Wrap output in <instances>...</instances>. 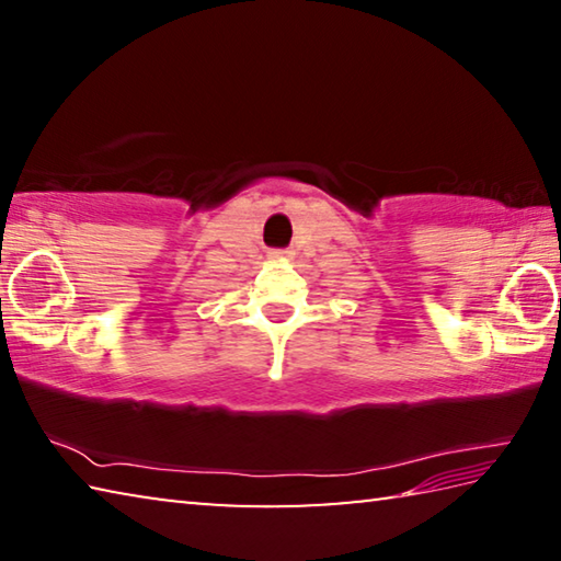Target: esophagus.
Instances as JSON below:
<instances>
[{
  "label": "esophagus",
  "mask_w": 561,
  "mask_h": 561,
  "mask_svg": "<svg viewBox=\"0 0 561 561\" xmlns=\"http://www.w3.org/2000/svg\"><path fill=\"white\" fill-rule=\"evenodd\" d=\"M289 254V250H270V260H287Z\"/></svg>",
  "instance_id": "34e87169"
}]
</instances>
